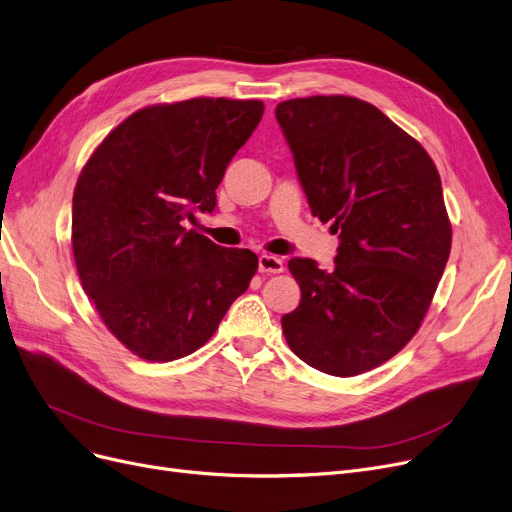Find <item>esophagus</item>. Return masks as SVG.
<instances>
[{"label": "esophagus", "instance_id": "34e87169", "mask_svg": "<svg viewBox=\"0 0 512 512\" xmlns=\"http://www.w3.org/2000/svg\"><path fill=\"white\" fill-rule=\"evenodd\" d=\"M259 272H263V274H280V272H284V261L280 257H276V255L263 253V255H259Z\"/></svg>", "mask_w": 512, "mask_h": 512}]
</instances>
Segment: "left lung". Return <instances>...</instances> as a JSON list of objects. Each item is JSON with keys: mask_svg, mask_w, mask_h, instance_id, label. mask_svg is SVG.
<instances>
[{"mask_svg": "<svg viewBox=\"0 0 512 512\" xmlns=\"http://www.w3.org/2000/svg\"><path fill=\"white\" fill-rule=\"evenodd\" d=\"M311 215L339 234L335 270L293 257L301 303L282 316L311 368L355 376L404 349L446 270L452 226L435 163L379 108L349 96L276 106Z\"/></svg>", "mask_w": 512, "mask_h": 512, "instance_id": "1", "label": "left lung"}]
</instances>
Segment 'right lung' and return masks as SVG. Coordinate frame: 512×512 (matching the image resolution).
I'll return each mask as SVG.
<instances>
[{
  "label": "right lung",
  "mask_w": 512,
  "mask_h": 512,
  "mask_svg": "<svg viewBox=\"0 0 512 512\" xmlns=\"http://www.w3.org/2000/svg\"><path fill=\"white\" fill-rule=\"evenodd\" d=\"M263 115L259 100L146 106L108 133L73 194V255L106 328L142 360L203 347L249 288L257 255L184 228L211 213L232 157Z\"/></svg>",
  "instance_id": "obj_1"
}]
</instances>
